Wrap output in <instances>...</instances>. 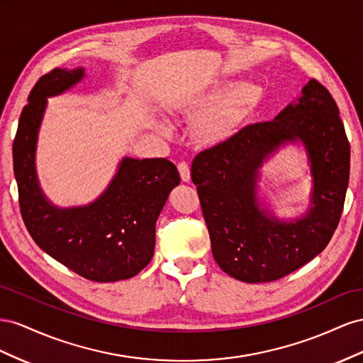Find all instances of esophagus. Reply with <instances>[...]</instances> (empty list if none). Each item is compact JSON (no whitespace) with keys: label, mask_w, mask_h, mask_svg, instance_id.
<instances>
[{"label":"esophagus","mask_w":363,"mask_h":363,"mask_svg":"<svg viewBox=\"0 0 363 363\" xmlns=\"http://www.w3.org/2000/svg\"><path fill=\"white\" fill-rule=\"evenodd\" d=\"M178 172H179L181 179L184 182H189L190 181V167H189L187 162H185V161L178 162Z\"/></svg>","instance_id":"obj_1"}]
</instances>
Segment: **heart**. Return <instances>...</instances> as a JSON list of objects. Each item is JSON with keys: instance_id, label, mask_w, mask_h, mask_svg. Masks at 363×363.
Segmentation results:
<instances>
[{"instance_id": "obj_1", "label": "heart", "mask_w": 363, "mask_h": 363, "mask_svg": "<svg viewBox=\"0 0 363 363\" xmlns=\"http://www.w3.org/2000/svg\"><path fill=\"white\" fill-rule=\"evenodd\" d=\"M257 97L258 88L251 84H240L230 91L219 86L189 99L181 111L191 117L201 116L194 126L196 140L202 144H216L231 135ZM160 128L167 130L165 126Z\"/></svg>"}]
</instances>
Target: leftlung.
I'll return each instance as SVG.
<instances>
[{
    "label": "left lung",
    "instance_id": "1",
    "mask_svg": "<svg viewBox=\"0 0 363 363\" xmlns=\"http://www.w3.org/2000/svg\"><path fill=\"white\" fill-rule=\"evenodd\" d=\"M294 139L306 144L313 162L314 206L304 220L281 224L257 208L255 181L265 155ZM348 178L350 143L339 108L313 79L275 120L245 126L193 160L191 181L216 263L245 283L274 281L304 266L333 237Z\"/></svg>",
    "mask_w": 363,
    "mask_h": 363
}]
</instances>
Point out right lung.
<instances>
[{
	"label": "right lung",
	"mask_w": 363,
	"mask_h": 363,
	"mask_svg": "<svg viewBox=\"0 0 363 363\" xmlns=\"http://www.w3.org/2000/svg\"><path fill=\"white\" fill-rule=\"evenodd\" d=\"M82 77V68H55L30 91L12 147L19 211L40 250L91 281L112 283L137 275L152 260L155 225L181 178L165 158H124L94 203L59 210L45 201L36 181L35 147L47 97L60 94Z\"/></svg>",
	"instance_id": "add662e5"
}]
</instances>
